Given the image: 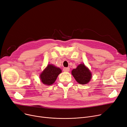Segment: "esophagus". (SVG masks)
I'll list each match as a JSON object with an SVG mask.
<instances>
[{"label":"esophagus","instance_id":"obj_1","mask_svg":"<svg viewBox=\"0 0 127 127\" xmlns=\"http://www.w3.org/2000/svg\"><path fill=\"white\" fill-rule=\"evenodd\" d=\"M64 72H68L69 71V67H65L63 68Z\"/></svg>","mask_w":127,"mask_h":127}]
</instances>
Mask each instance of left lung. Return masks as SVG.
I'll return each instance as SVG.
<instances>
[{"instance_id":"1","label":"left lung","mask_w":127,"mask_h":127,"mask_svg":"<svg viewBox=\"0 0 127 127\" xmlns=\"http://www.w3.org/2000/svg\"><path fill=\"white\" fill-rule=\"evenodd\" d=\"M72 74L77 82L82 85L88 83L92 78L91 72L84 64H79L76 68L73 69Z\"/></svg>"}]
</instances>
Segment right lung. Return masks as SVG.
Wrapping results in <instances>:
<instances>
[{"instance_id":"obj_1","label":"right lung","mask_w":127,"mask_h":127,"mask_svg":"<svg viewBox=\"0 0 127 127\" xmlns=\"http://www.w3.org/2000/svg\"><path fill=\"white\" fill-rule=\"evenodd\" d=\"M62 71L60 68L49 64L40 75L42 82L47 85L53 84Z\"/></svg>"}]
</instances>
